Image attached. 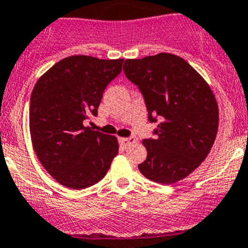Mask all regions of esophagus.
<instances>
[{"instance_id": "obj_1", "label": "esophagus", "mask_w": 248, "mask_h": 248, "mask_svg": "<svg viewBox=\"0 0 248 248\" xmlns=\"http://www.w3.org/2000/svg\"><path fill=\"white\" fill-rule=\"evenodd\" d=\"M119 142L123 147H129V146L134 145L136 142V139L134 136H130V138H122L119 139Z\"/></svg>"}]
</instances>
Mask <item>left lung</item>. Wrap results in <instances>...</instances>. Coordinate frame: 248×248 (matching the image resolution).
Here are the masks:
<instances>
[{"label":"left lung","instance_id":"8db88e82","mask_svg":"<svg viewBox=\"0 0 248 248\" xmlns=\"http://www.w3.org/2000/svg\"><path fill=\"white\" fill-rule=\"evenodd\" d=\"M125 77L139 87L150 123L159 124L139 170L150 180L174 184L206 159L218 130V106L203 78L185 60L159 53L126 60Z\"/></svg>","mask_w":248,"mask_h":248}]
</instances>
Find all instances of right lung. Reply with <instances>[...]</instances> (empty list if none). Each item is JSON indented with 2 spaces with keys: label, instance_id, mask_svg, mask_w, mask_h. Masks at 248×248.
<instances>
[{
  "label": "right lung",
  "instance_id": "1",
  "mask_svg": "<svg viewBox=\"0 0 248 248\" xmlns=\"http://www.w3.org/2000/svg\"><path fill=\"white\" fill-rule=\"evenodd\" d=\"M123 61L70 56L49 68L32 90V146L49 175L67 187L80 190L98 183L118 155L114 136L82 123L97 115L103 91L120 74Z\"/></svg>",
  "mask_w": 248,
  "mask_h": 248
}]
</instances>
